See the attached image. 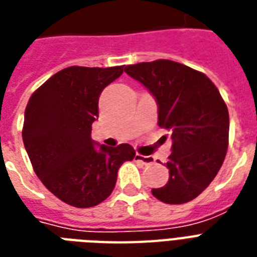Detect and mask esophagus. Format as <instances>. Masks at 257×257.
I'll list each match as a JSON object with an SVG mask.
<instances>
[{
    "instance_id": "1",
    "label": "esophagus",
    "mask_w": 257,
    "mask_h": 257,
    "mask_svg": "<svg viewBox=\"0 0 257 257\" xmlns=\"http://www.w3.org/2000/svg\"><path fill=\"white\" fill-rule=\"evenodd\" d=\"M135 160L141 161L143 165H151L154 164V160L151 158V157H146V156H141V154H137L135 156Z\"/></svg>"
}]
</instances>
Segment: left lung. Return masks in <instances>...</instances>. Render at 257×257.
<instances>
[{"label":"left lung","instance_id":"left-lung-1","mask_svg":"<svg viewBox=\"0 0 257 257\" xmlns=\"http://www.w3.org/2000/svg\"><path fill=\"white\" fill-rule=\"evenodd\" d=\"M158 106V126L170 133L168 184L151 189L166 204H185L209 186L228 149L229 114L217 87L204 73L172 60L127 65Z\"/></svg>","mask_w":257,"mask_h":257}]
</instances>
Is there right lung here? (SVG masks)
I'll list each match as a JSON object with an SVG mask.
<instances>
[{
	"label": "right lung",
	"instance_id": "1",
	"mask_svg": "<svg viewBox=\"0 0 257 257\" xmlns=\"http://www.w3.org/2000/svg\"><path fill=\"white\" fill-rule=\"evenodd\" d=\"M122 73L123 65L68 67L49 77L28 101L24 146L40 181L65 204H100L114 190L123 162L134 160L128 143L96 148L91 138L101 91Z\"/></svg>",
	"mask_w": 257,
	"mask_h": 257
}]
</instances>
